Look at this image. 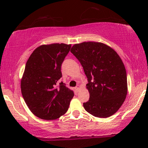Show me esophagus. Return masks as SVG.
Segmentation results:
<instances>
[{
  "label": "esophagus",
  "instance_id": "obj_1",
  "mask_svg": "<svg viewBox=\"0 0 148 148\" xmlns=\"http://www.w3.org/2000/svg\"><path fill=\"white\" fill-rule=\"evenodd\" d=\"M79 88H80V86L79 85H77V86L75 87V90L77 91V92H78V91L79 90Z\"/></svg>",
  "mask_w": 148,
  "mask_h": 148
}]
</instances>
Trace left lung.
<instances>
[{
    "label": "left lung",
    "instance_id": "left-lung-1",
    "mask_svg": "<svg viewBox=\"0 0 148 148\" xmlns=\"http://www.w3.org/2000/svg\"><path fill=\"white\" fill-rule=\"evenodd\" d=\"M71 52L79 60L88 78L90 99L84 103L87 112L99 118L116 113L127 94V73L114 50L101 42L74 44Z\"/></svg>",
    "mask_w": 148,
    "mask_h": 148
}]
</instances>
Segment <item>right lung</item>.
I'll use <instances>...</instances> for the list:
<instances>
[{"label": "right lung", "mask_w": 148, "mask_h": 148, "mask_svg": "<svg viewBox=\"0 0 148 148\" xmlns=\"http://www.w3.org/2000/svg\"><path fill=\"white\" fill-rule=\"evenodd\" d=\"M71 44H51L36 48L26 62L21 80V94L34 115L54 120L68 110L74 93L61 82V64Z\"/></svg>", "instance_id": "obj_1"}]
</instances>
